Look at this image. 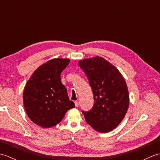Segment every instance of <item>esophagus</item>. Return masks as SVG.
Listing matches in <instances>:
<instances>
[{
	"label": "esophagus",
	"instance_id": "esophagus-1",
	"mask_svg": "<svg viewBox=\"0 0 160 160\" xmlns=\"http://www.w3.org/2000/svg\"><path fill=\"white\" fill-rule=\"evenodd\" d=\"M75 105H76V107H78V106H79V102L75 101Z\"/></svg>",
	"mask_w": 160,
	"mask_h": 160
}]
</instances>
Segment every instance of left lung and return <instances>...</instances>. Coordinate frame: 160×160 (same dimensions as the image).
Listing matches in <instances>:
<instances>
[{
    "label": "left lung",
    "mask_w": 160,
    "mask_h": 160,
    "mask_svg": "<svg viewBox=\"0 0 160 160\" xmlns=\"http://www.w3.org/2000/svg\"><path fill=\"white\" fill-rule=\"evenodd\" d=\"M78 64L87 75L94 99L90 111H82L85 120L98 132H109L123 120L129 106L124 78L116 67L102 57L84 59Z\"/></svg>",
    "instance_id": "8db88e82"
}]
</instances>
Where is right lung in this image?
Masks as SVG:
<instances>
[{"mask_svg": "<svg viewBox=\"0 0 160 160\" xmlns=\"http://www.w3.org/2000/svg\"><path fill=\"white\" fill-rule=\"evenodd\" d=\"M69 59L54 58L42 64L33 73L23 91V104L33 123L43 128L58 124L68 110L75 107L61 82L60 73Z\"/></svg>", "mask_w": 160, "mask_h": 160, "instance_id": "add662e5", "label": "right lung"}]
</instances>
